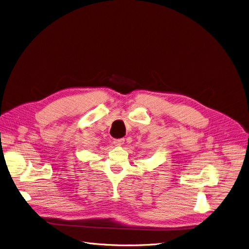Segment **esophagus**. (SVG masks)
<instances>
[{
  "label": "esophagus",
  "instance_id": "esophagus-1",
  "mask_svg": "<svg viewBox=\"0 0 249 249\" xmlns=\"http://www.w3.org/2000/svg\"><path fill=\"white\" fill-rule=\"evenodd\" d=\"M113 143L115 145H123L124 143V139H114L113 140Z\"/></svg>",
  "mask_w": 249,
  "mask_h": 249
}]
</instances>
